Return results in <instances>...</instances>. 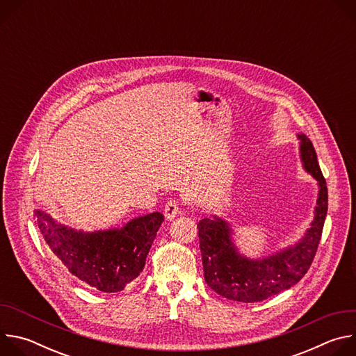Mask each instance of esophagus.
Listing matches in <instances>:
<instances>
[{"label":"esophagus","instance_id":"1","mask_svg":"<svg viewBox=\"0 0 356 356\" xmlns=\"http://www.w3.org/2000/svg\"><path fill=\"white\" fill-rule=\"evenodd\" d=\"M166 220H173L179 214V202L177 200H169L163 209Z\"/></svg>","mask_w":356,"mask_h":356}]
</instances>
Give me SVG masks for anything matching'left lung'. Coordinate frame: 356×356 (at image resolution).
<instances>
[{"mask_svg": "<svg viewBox=\"0 0 356 356\" xmlns=\"http://www.w3.org/2000/svg\"><path fill=\"white\" fill-rule=\"evenodd\" d=\"M297 139L302 168L317 180L318 194L310 228L296 243L272 255L250 259L235 245L228 221L214 216L197 224L204 279L228 300L258 302L279 294L307 273L316 257L328 210V191L312 140L304 134H297Z\"/></svg>", "mask_w": 356, "mask_h": 356, "instance_id": "1", "label": "left lung"}]
</instances>
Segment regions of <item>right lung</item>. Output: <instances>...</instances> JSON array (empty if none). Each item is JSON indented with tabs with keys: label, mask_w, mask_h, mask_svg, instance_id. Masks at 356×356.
Returning a JSON list of instances; mask_svg holds the SVG:
<instances>
[{
	"label": "right lung",
	"mask_w": 356,
	"mask_h": 356,
	"mask_svg": "<svg viewBox=\"0 0 356 356\" xmlns=\"http://www.w3.org/2000/svg\"><path fill=\"white\" fill-rule=\"evenodd\" d=\"M33 213L42 236L67 270L104 293L121 291L140 275L165 220L155 211L135 217L120 228L87 232L59 222L40 209Z\"/></svg>",
	"instance_id": "add662e5"
}]
</instances>
